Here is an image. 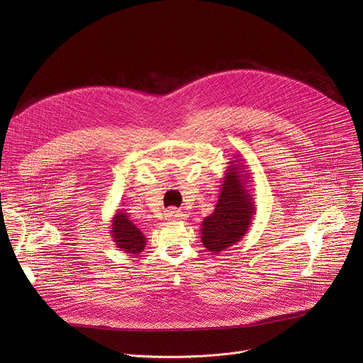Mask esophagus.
I'll list each match as a JSON object with an SVG mask.
<instances>
[{"instance_id":"obj_1","label":"esophagus","mask_w":363,"mask_h":363,"mask_svg":"<svg viewBox=\"0 0 363 363\" xmlns=\"http://www.w3.org/2000/svg\"><path fill=\"white\" fill-rule=\"evenodd\" d=\"M166 220H169V222H175V220H179V219H182V211H179V210H177V208H169L166 213Z\"/></svg>"}]
</instances>
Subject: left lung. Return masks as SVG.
Here are the masks:
<instances>
[{
    "mask_svg": "<svg viewBox=\"0 0 363 363\" xmlns=\"http://www.w3.org/2000/svg\"><path fill=\"white\" fill-rule=\"evenodd\" d=\"M233 157L225 171L219 200L214 211L201 223V242L213 254H219L239 242L248 232L255 213V203L248 189L250 172L239 163L240 155Z\"/></svg>",
    "mask_w": 363,
    "mask_h": 363,
    "instance_id": "1",
    "label": "left lung"
}]
</instances>
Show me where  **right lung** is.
I'll return each instance as SVG.
<instances>
[{"label":"right lung","instance_id":"right-lung-1","mask_svg":"<svg viewBox=\"0 0 363 363\" xmlns=\"http://www.w3.org/2000/svg\"><path fill=\"white\" fill-rule=\"evenodd\" d=\"M111 236L116 248L137 255L146 247V236L130 220L127 213L118 210L111 222Z\"/></svg>","mask_w":363,"mask_h":363}]
</instances>
